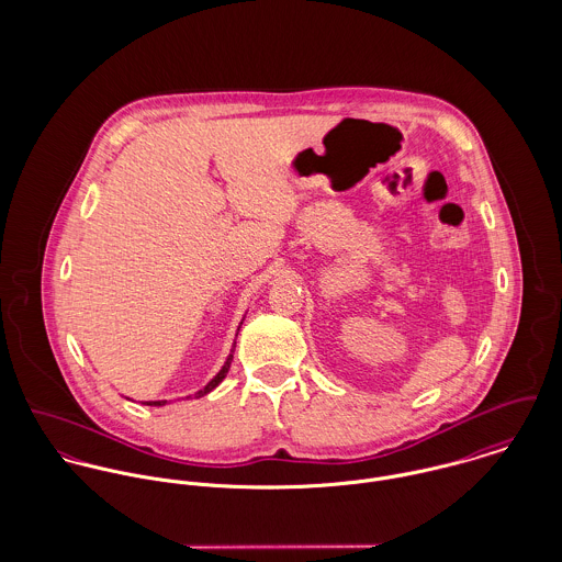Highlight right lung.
Returning <instances> with one entry per match:
<instances>
[{"label": "right lung", "instance_id": "add662e5", "mask_svg": "<svg viewBox=\"0 0 562 562\" xmlns=\"http://www.w3.org/2000/svg\"><path fill=\"white\" fill-rule=\"evenodd\" d=\"M240 326H241V322H240ZM240 326H238V330H240ZM234 350H236V344H234V346H232V352H229V357H227V361H225V366H223V368H221V372H218V374H216V376H214V379H212V381H210V383H207V385H205V387H203V390H199V392H196V394H194V396H196V398H201V396H205V394H210V392H212V390H216V387H218V385H221V383H223V379H225V376H227V372H229V368H232V361H234ZM145 404H147V406H164V404H166V401H147V402H145Z\"/></svg>", "mask_w": 562, "mask_h": 562}]
</instances>
